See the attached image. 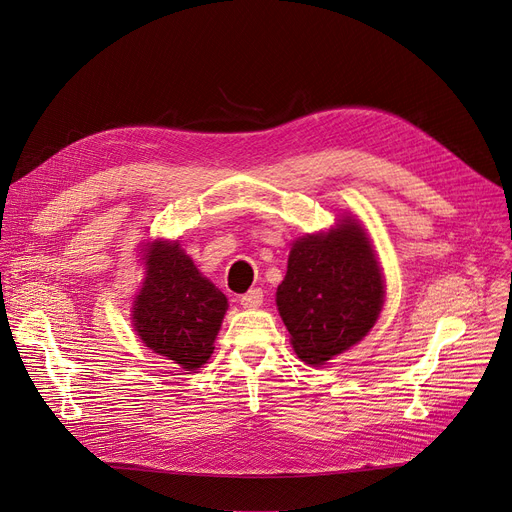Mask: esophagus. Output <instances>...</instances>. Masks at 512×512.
I'll use <instances>...</instances> for the list:
<instances>
[{"label":"esophagus","instance_id":"34e87169","mask_svg":"<svg viewBox=\"0 0 512 512\" xmlns=\"http://www.w3.org/2000/svg\"><path fill=\"white\" fill-rule=\"evenodd\" d=\"M262 298H264V296H262V289H258V287H256V289H250L248 294H243L239 302H241V306H243V308H250V310H254V308H258V306L262 304Z\"/></svg>","mask_w":512,"mask_h":512}]
</instances>
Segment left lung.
Wrapping results in <instances>:
<instances>
[{
  "label": "left lung",
  "instance_id": "left-lung-1",
  "mask_svg": "<svg viewBox=\"0 0 512 512\" xmlns=\"http://www.w3.org/2000/svg\"><path fill=\"white\" fill-rule=\"evenodd\" d=\"M383 298L373 243L352 216L327 233L296 239L277 287L291 346L308 364H325L358 344L373 329Z\"/></svg>",
  "mask_w": 512,
  "mask_h": 512
}]
</instances>
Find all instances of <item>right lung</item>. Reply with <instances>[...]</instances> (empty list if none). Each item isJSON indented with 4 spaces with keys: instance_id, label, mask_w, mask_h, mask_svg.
I'll return each instance as SVG.
<instances>
[{
    "instance_id": "right-lung-1",
    "label": "right lung",
    "mask_w": 512,
    "mask_h": 512,
    "mask_svg": "<svg viewBox=\"0 0 512 512\" xmlns=\"http://www.w3.org/2000/svg\"><path fill=\"white\" fill-rule=\"evenodd\" d=\"M143 252L145 279L131 323L150 350L196 371L214 352L227 296L196 269L179 241L156 239Z\"/></svg>"
}]
</instances>
